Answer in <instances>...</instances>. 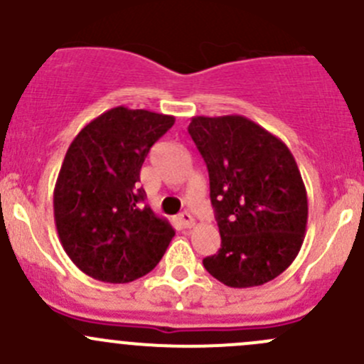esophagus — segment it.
<instances>
[{
  "mask_svg": "<svg viewBox=\"0 0 364 364\" xmlns=\"http://www.w3.org/2000/svg\"><path fill=\"white\" fill-rule=\"evenodd\" d=\"M179 223H181L183 227H185V229H192L193 225H196V220H193V216L190 215V213H181V215H179Z\"/></svg>",
  "mask_w": 364,
  "mask_h": 364,
  "instance_id": "34e87169",
  "label": "esophagus"
}]
</instances>
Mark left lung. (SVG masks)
I'll use <instances>...</instances> for the list:
<instances>
[{
	"label": "left lung",
	"instance_id": "obj_1",
	"mask_svg": "<svg viewBox=\"0 0 364 364\" xmlns=\"http://www.w3.org/2000/svg\"><path fill=\"white\" fill-rule=\"evenodd\" d=\"M188 134L208 165L222 237L204 267L227 287L267 284L291 266L306 232V188L291 149L240 114L196 116Z\"/></svg>",
	"mask_w": 364,
	"mask_h": 364
}]
</instances>
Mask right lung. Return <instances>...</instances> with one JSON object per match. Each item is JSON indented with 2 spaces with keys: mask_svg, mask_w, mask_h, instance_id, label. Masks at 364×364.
Returning <instances> with one entry per match:
<instances>
[{
  "mask_svg": "<svg viewBox=\"0 0 364 364\" xmlns=\"http://www.w3.org/2000/svg\"><path fill=\"white\" fill-rule=\"evenodd\" d=\"M174 116L119 105L100 114L70 144L56 186L54 222L63 250L82 273L107 284L148 274L174 229L139 188L149 149Z\"/></svg>",
  "mask_w": 364,
  "mask_h": 364,
  "instance_id": "obj_1",
  "label": "right lung"
}]
</instances>
